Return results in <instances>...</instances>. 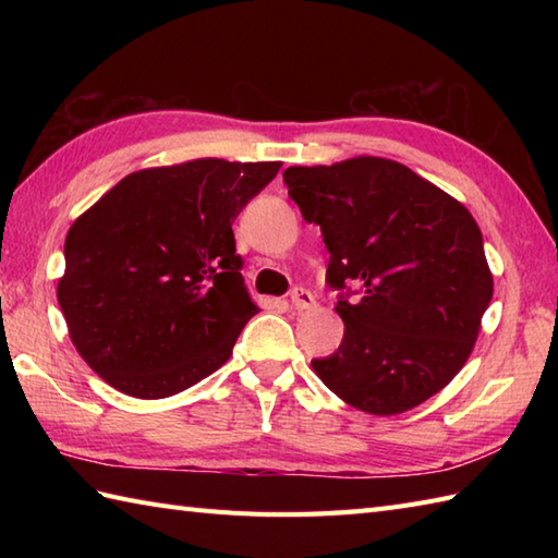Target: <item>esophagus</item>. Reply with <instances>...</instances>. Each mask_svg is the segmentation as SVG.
<instances>
[{
  "instance_id": "obj_1",
  "label": "esophagus",
  "mask_w": 558,
  "mask_h": 558,
  "mask_svg": "<svg viewBox=\"0 0 558 558\" xmlns=\"http://www.w3.org/2000/svg\"><path fill=\"white\" fill-rule=\"evenodd\" d=\"M290 304L294 306V310H310V306L314 304V298H312V292L310 290H304V288H294L292 292H290Z\"/></svg>"
}]
</instances>
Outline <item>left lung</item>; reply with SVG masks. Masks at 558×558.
<instances>
[{
    "label": "left lung",
    "mask_w": 558,
    "mask_h": 558,
    "mask_svg": "<svg viewBox=\"0 0 558 558\" xmlns=\"http://www.w3.org/2000/svg\"><path fill=\"white\" fill-rule=\"evenodd\" d=\"M282 180L302 218L322 225L345 322L340 348L312 360L318 378L369 414L438 393L468 362L494 292L470 210L386 158L288 168Z\"/></svg>",
    "instance_id": "left-lung-1"
}]
</instances>
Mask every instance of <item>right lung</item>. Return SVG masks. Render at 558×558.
I'll use <instances>...</instances> for the list:
<instances>
[{"label":"right lung","instance_id":"right-lung-1","mask_svg":"<svg viewBox=\"0 0 558 558\" xmlns=\"http://www.w3.org/2000/svg\"><path fill=\"white\" fill-rule=\"evenodd\" d=\"M278 170L220 158L138 170L74 220L57 300L93 372L158 400L230 360L258 312L232 222Z\"/></svg>","mask_w":558,"mask_h":558}]
</instances>
